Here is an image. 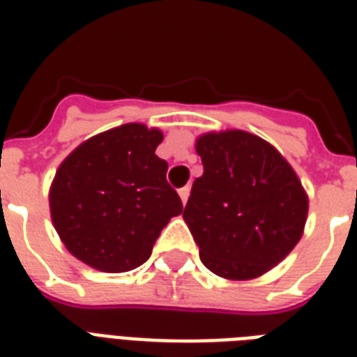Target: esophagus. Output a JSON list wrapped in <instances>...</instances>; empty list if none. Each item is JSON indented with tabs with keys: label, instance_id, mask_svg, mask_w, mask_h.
<instances>
[{
	"label": "esophagus",
	"instance_id": "1",
	"mask_svg": "<svg viewBox=\"0 0 357 357\" xmlns=\"http://www.w3.org/2000/svg\"><path fill=\"white\" fill-rule=\"evenodd\" d=\"M189 193H191V187H181V189H179V199H181L183 204H185L187 199H189Z\"/></svg>",
	"mask_w": 357,
	"mask_h": 357
}]
</instances>
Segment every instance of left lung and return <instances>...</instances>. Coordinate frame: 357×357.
<instances>
[{
    "instance_id": "1",
    "label": "left lung",
    "mask_w": 357,
    "mask_h": 357,
    "mask_svg": "<svg viewBox=\"0 0 357 357\" xmlns=\"http://www.w3.org/2000/svg\"><path fill=\"white\" fill-rule=\"evenodd\" d=\"M201 178L183 220L202 264L229 281H248L283 262L304 233L306 189L271 143L245 130L206 132L195 139Z\"/></svg>"
}]
</instances>
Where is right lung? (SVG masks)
I'll list each match as a JSON object with an SVG mask.
<instances>
[{"instance_id": "1", "label": "right lung", "mask_w": 357, "mask_h": 357, "mask_svg": "<svg viewBox=\"0 0 357 357\" xmlns=\"http://www.w3.org/2000/svg\"><path fill=\"white\" fill-rule=\"evenodd\" d=\"M164 133L141 122L89 137L59 164L50 187L51 222L66 250L107 273L147 262L174 216L178 193L168 185V164L155 155Z\"/></svg>"}]
</instances>
